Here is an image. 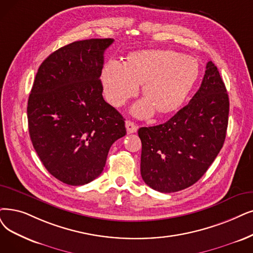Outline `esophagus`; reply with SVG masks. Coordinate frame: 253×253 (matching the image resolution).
I'll return each instance as SVG.
<instances>
[{
    "mask_svg": "<svg viewBox=\"0 0 253 253\" xmlns=\"http://www.w3.org/2000/svg\"><path fill=\"white\" fill-rule=\"evenodd\" d=\"M126 132L127 134H132V133H136L138 129V126L136 124H134L133 121L130 120H126Z\"/></svg>",
    "mask_w": 253,
    "mask_h": 253,
    "instance_id": "obj_1",
    "label": "esophagus"
}]
</instances>
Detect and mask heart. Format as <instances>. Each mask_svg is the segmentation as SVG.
I'll list each match as a JSON object with an SVG mask.
<instances>
[{
	"label": "heart",
	"mask_w": 253,
	"mask_h": 253,
	"mask_svg": "<svg viewBox=\"0 0 253 253\" xmlns=\"http://www.w3.org/2000/svg\"><path fill=\"white\" fill-rule=\"evenodd\" d=\"M197 60L170 49H145L128 56L127 63L112 59L105 65L102 80L106 97L123 106L135 96L143 83L147 96L132 108L137 117L155 112L169 113L184 103L198 77Z\"/></svg>",
	"instance_id": "obj_1"
}]
</instances>
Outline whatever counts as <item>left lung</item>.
Wrapping results in <instances>:
<instances>
[{"instance_id":"obj_1","label":"left lung","mask_w":253,"mask_h":253,"mask_svg":"<svg viewBox=\"0 0 253 253\" xmlns=\"http://www.w3.org/2000/svg\"><path fill=\"white\" fill-rule=\"evenodd\" d=\"M229 100L215 64L209 61L197 92L165 124L140 127L141 176L162 193L184 190L203 176L223 146Z\"/></svg>"}]
</instances>
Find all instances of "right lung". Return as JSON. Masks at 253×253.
<instances>
[{"mask_svg": "<svg viewBox=\"0 0 253 253\" xmlns=\"http://www.w3.org/2000/svg\"><path fill=\"white\" fill-rule=\"evenodd\" d=\"M114 39L60 47L39 66L28 100L29 133L43 166L70 186L103 172L109 149L126 134L125 119L103 97L105 50Z\"/></svg>", "mask_w": 253, "mask_h": 253, "instance_id": "add662e5", "label": "right lung"}]
</instances>
